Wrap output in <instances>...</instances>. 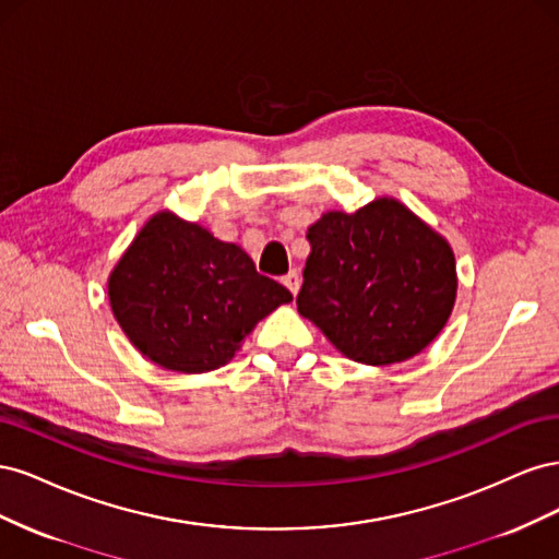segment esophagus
<instances>
[{"instance_id": "1", "label": "esophagus", "mask_w": 559, "mask_h": 559, "mask_svg": "<svg viewBox=\"0 0 559 559\" xmlns=\"http://www.w3.org/2000/svg\"><path fill=\"white\" fill-rule=\"evenodd\" d=\"M282 282H284L286 289H289L294 296L298 294V289H300V277H298V270H292L289 275H284V277H282Z\"/></svg>"}]
</instances>
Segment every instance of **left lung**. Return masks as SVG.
<instances>
[{
  "label": "left lung",
  "mask_w": 559,
  "mask_h": 559,
  "mask_svg": "<svg viewBox=\"0 0 559 559\" xmlns=\"http://www.w3.org/2000/svg\"><path fill=\"white\" fill-rule=\"evenodd\" d=\"M298 312L347 359L389 366L443 331L456 296L450 245L394 198L308 228Z\"/></svg>",
  "instance_id": "8db88e82"
}]
</instances>
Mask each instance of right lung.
<instances>
[{
	"instance_id": "obj_1",
	"label": "right lung",
	"mask_w": 559,
	"mask_h": 559,
	"mask_svg": "<svg viewBox=\"0 0 559 559\" xmlns=\"http://www.w3.org/2000/svg\"><path fill=\"white\" fill-rule=\"evenodd\" d=\"M292 298L257 273L245 249L173 212L151 216L109 275L111 310L130 343L177 373L228 364L251 329Z\"/></svg>"
}]
</instances>
